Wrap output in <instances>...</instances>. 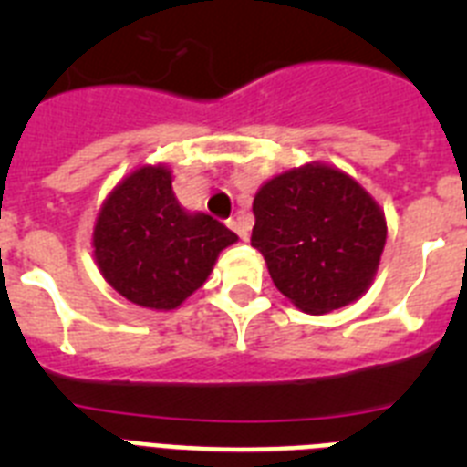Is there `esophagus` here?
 <instances>
[{
	"mask_svg": "<svg viewBox=\"0 0 467 467\" xmlns=\"http://www.w3.org/2000/svg\"><path fill=\"white\" fill-rule=\"evenodd\" d=\"M229 226L236 231L241 241H247V222L243 220V217H234V220H229Z\"/></svg>",
	"mask_w": 467,
	"mask_h": 467,
	"instance_id": "obj_1",
	"label": "esophagus"
}]
</instances>
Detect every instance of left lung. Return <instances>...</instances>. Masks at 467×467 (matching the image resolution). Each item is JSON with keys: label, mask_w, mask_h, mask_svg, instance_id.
<instances>
[{"label": "left lung", "mask_w": 467, "mask_h": 467, "mask_svg": "<svg viewBox=\"0 0 467 467\" xmlns=\"http://www.w3.org/2000/svg\"><path fill=\"white\" fill-rule=\"evenodd\" d=\"M253 247L274 285L304 313L320 316L360 299L386 245V217L360 184L323 163L292 168L253 203Z\"/></svg>", "instance_id": "left-lung-1"}]
</instances>
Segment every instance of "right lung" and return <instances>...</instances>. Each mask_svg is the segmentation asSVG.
<instances>
[{
    "label": "right lung",
    "mask_w": 467,
    "mask_h": 467,
    "mask_svg": "<svg viewBox=\"0 0 467 467\" xmlns=\"http://www.w3.org/2000/svg\"><path fill=\"white\" fill-rule=\"evenodd\" d=\"M238 236L205 213L177 203L166 166H144L114 187L93 231L98 269L138 306L171 311L208 280Z\"/></svg>",
    "instance_id": "right-lung-1"
}]
</instances>
